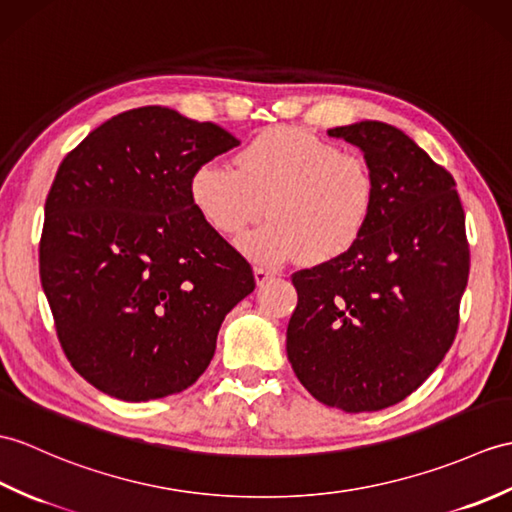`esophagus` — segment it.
Returning a JSON list of instances; mask_svg holds the SVG:
<instances>
[{
    "instance_id": "esophagus-1",
    "label": "esophagus",
    "mask_w": 512,
    "mask_h": 512,
    "mask_svg": "<svg viewBox=\"0 0 512 512\" xmlns=\"http://www.w3.org/2000/svg\"><path fill=\"white\" fill-rule=\"evenodd\" d=\"M272 277H275V270L264 268V266H257V268H255V279H257V285H264V283H268Z\"/></svg>"
}]
</instances>
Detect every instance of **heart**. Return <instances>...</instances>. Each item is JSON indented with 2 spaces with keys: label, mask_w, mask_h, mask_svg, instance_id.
<instances>
[{
  "label": "heart",
  "mask_w": 512,
  "mask_h": 512,
  "mask_svg": "<svg viewBox=\"0 0 512 512\" xmlns=\"http://www.w3.org/2000/svg\"><path fill=\"white\" fill-rule=\"evenodd\" d=\"M231 163L209 159L189 176L194 207L222 235H237L242 251L275 266L301 255L329 264L362 240L375 211V176L360 152L338 150L303 128L277 126L255 135Z\"/></svg>",
  "instance_id": "1"
}]
</instances>
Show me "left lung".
<instances>
[{
  "mask_svg": "<svg viewBox=\"0 0 512 512\" xmlns=\"http://www.w3.org/2000/svg\"><path fill=\"white\" fill-rule=\"evenodd\" d=\"M364 152L375 211L347 255L292 275L288 360L325 406L375 412L412 395L454 344L469 279L465 209L443 165L384 122L327 130Z\"/></svg>",
  "mask_w": 512,
  "mask_h": 512,
  "instance_id": "8db88e82",
  "label": "left lung"
}]
</instances>
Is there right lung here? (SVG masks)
<instances>
[{
    "mask_svg": "<svg viewBox=\"0 0 512 512\" xmlns=\"http://www.w3.org/2000/svg\"><path fill=\"white\" fill-rule=\"evenodd\" d=\"M235 146L216 124L141 106L58 165L41 285L67 360L106 395L150 401L192 386L224 316L255 290L251 264L189 196L196 165Z\"/></svg>",
    "mask_w": 512,
    "mask_h": 512,
    "instance_id": "add662e5",
    "label": "right lung"
}]
</instances>
